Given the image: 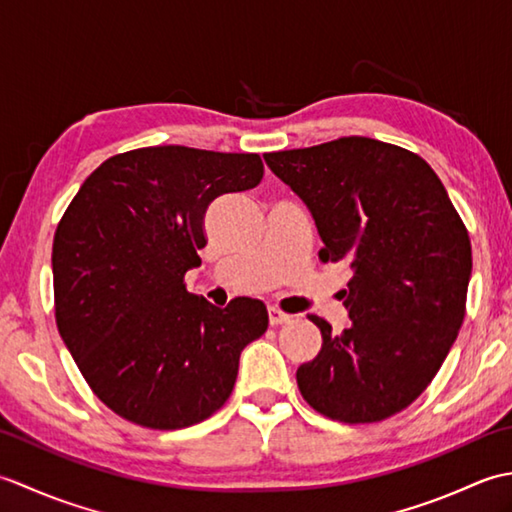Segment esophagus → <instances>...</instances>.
Segmentation results:
<instances>
[{"mask_svg": "<svg viewBox=\"0 0 512 512\" xmlns=\"http://www.w3.org/2000/svg\"><path fill=\"white\" fill-rule=\"evenodd\" d=\"M290 319H292V317H290V314H286L284 310H279V308H275V306L268 308V321H270V325L288 323Z\"/></svg>", "mask_w": 512, "mask_h": 512, "instance_id": "esophagus-1", "label": "esophagus"}]
</instances>
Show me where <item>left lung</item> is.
Listing matches in <instances>:
<instances>
[{
  "instance_id": "left-lung-1",
  "label": "left lung",
  "mask_w": 512,
  "mask_h": 512,
  "mask_svg": "<svg viewBox=\"0 0 512 512\" xmlns=\"http://www.w3.org/2000/svg\"><path fill=\"white\" fill-rule=\"evenodd\" d=\"M268 167L317 222L319 259L350 266V328L310 314L321 352L297 369L303 400L347 424L407 409L438 374L466 314L473 257L447 189L409 149L365 136L270 151Z\"/></svg>"
}]
</instances>
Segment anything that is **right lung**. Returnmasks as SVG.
I'll return each mask as SVG.
<instances>
[{"mask_svg":"<svg viewBox=\"0 0 512 512\" xmlns=\"http://www.w3.org/2000/svg\"><path fill=\"white\" fill-rule=\"evenodd\" d=\"M259 154L182 145L107 158L52 242L54 319L90 389L147 429L198 424L228 400L239 354L268 328L259 299L215 308L184 284L206 246L204 215L257 187Z\"/></svg>","mask_w":512,"mask_h":512,"instance_id":"right-lung-1","label":"right lung"}]
</instances>
